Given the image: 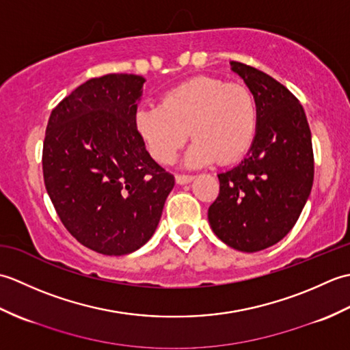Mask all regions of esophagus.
Wrapping results in <instances>:
<instances>
[{"mask_svg": "<svg viewBox=\"0 0 350 350\" xmlns=\"http://www.w3.org/2000/svg\"><path fill=\"white\" fill-rule=\"evenodd\" d=\"M192 179H194V176H191V174H176V182L179 185L189 183Z\"/></svg>", "mask_w": 350, "mask_h": 350, "instance_id": "obj_1", "label": "esophagus"}]
</instances>
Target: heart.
<instances>
[{
    "mask_svg": "<svg viewBox=\"0 0 350 350\" xmlns=\"http://www.w3.org/2000/svg\"><path fill=\"white\" fill-rule=\"evenodd\" d=\"M257 120V100L247 84L207 75L183 81L162 94L159 105L135 114L137 131L159 163L174 161L189 131V165L241 159L254 141Z\"/></svg>",
    "mask_w": 350,
    "mask_h": 350,
    "instance_id": "heart-1",
    "label": "heart"
}]
</instances>
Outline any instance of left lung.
<instances>
[{"label": "left lung", "instance_id": "obj_1", "mask_svg": "<svg viewBox=\"0 0 350 350\" xmlns=\"http://www.w3.org/2000/svg\"><path fill=\"white\" fill-rule=\"evenodd\" d=\"M230 64L256 96L257 132L247 158L218 174L219 194L207 218L228 247L256 252L280 242L298 221L313 187V144L292 92L248 64Z\"/></svg>", "mask_w": 350, "mask_h": 350}]
</instances>
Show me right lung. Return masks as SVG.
Listing matches in <instances>:
<instances>
[{"mask_svg":"<svg viewBox=\"0 0 350 350\" xmlns=\"http://www.w3.org/2000/svg\"><path fill=\"white\" fill-rule=\"evenodd\" d=\"M144 83L128 73L85 81L52 109L44 133L43 180L57 215L79 243L105 256L143 247L174 187L137 131Z\"/></svg>","mask_w":350,"mask_h":350,"instance_id":"right-lung-1","label":"right lung"}]
</instances>
